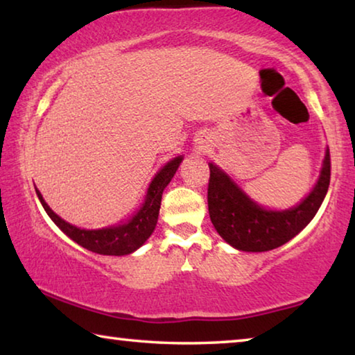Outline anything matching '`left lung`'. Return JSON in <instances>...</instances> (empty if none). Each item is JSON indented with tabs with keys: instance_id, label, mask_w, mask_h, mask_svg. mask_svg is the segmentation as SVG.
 <instances>
[{
	"instance_id": "obj_1",
	"label": "left lung",
	"mask_w": 355,
	"mask_h": 355,
	"mask_svg": "<svg viewBox=\"0 0 355 355\" xmlns=\"http://www.w3.org/2000/svg\"><path fill=\"white\" fill-rule=\"evenodd\" d=\"M208 166L209 219L225 243L243 252L272 250L293 239L315 218L330 183L329 147L324 153L320 177L309 196L286 209L260 205L218 164Z\"/></svg>"
}]
</instances>
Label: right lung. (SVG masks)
I'll list each match as a JSON object with an SVG mask.
<instances>
[{
  "label": "right lung",
  "instance_id": "obj_1",
  "mask_svg": "<svg viewBox=\"0 0 355 355\" xmlns=\"http://www.w3.org/2000/svg\"><path fill=\"white\" fill-rule=\"evenodd\" d=\"M182 161L183 155H178L171 161H167V163L155 173V177L152 178V182H150L147 188L146 197H144L139 208H137L133 214L128 216L127 219L120 220L119 224L101 228H81L71 225L70 222L64 220L61 216H58L50 207H48V203L45 202L44 197H42L37 188H35V192H37L42 207H44L51 220L55 222L70 239H73L76 244H80L81 248L100 255L122 257L136 252L153 233L156 222H158L163 191L166 189V186L171 183L173 175H175Z\"/></svg>",
  "mask_w": 355,
  "mask_h": 355
}]
</instances>
